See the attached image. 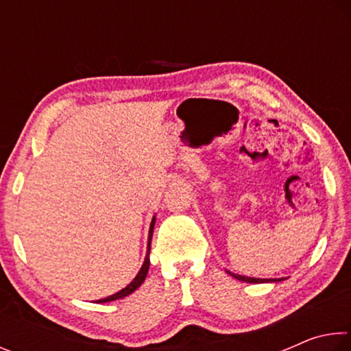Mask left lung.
I'll return each instance as SVG.
<instances>
[{"instance_id":"left-lung-1","label":"left lung","mask_w":351,"mask_h":351,"mask_svg":"<svg viewBox=\"0 0 351 351\" xmlns=\"http://www.w3.org/2000/svg\"><path fill=\"white\" fill-rule=\"evenodd\" d=\"M228 274L232 276L234 278H239V280L241 282H247V283H263V282H274L272 278H254V277H246V276H237V274H232V272L228 271ZM282 280V278H280ZM277 282V280H276Z\"/></svg>"}]
</instances>
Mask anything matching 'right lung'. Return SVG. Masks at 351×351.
Segmentation results:
<instances>
[{
  "instance_id": "add662e5",
  "label": "right lung",
  "mask_w": 351,
  "mask_h": 351,
  "mask_svg": "<svg viewBox=\"0 0 351 351\" xmlns=\"http://www.w3.org/2000/svg\"><path fill=\"white\" fill-rule=\"evenodd\" d=\"M154 218L152 219V224H150V232H148V246H147V255H145V261L144 265H142L141 271L138 272V276H136L133 278V282L128 285V287H125L123 289L119 291V293L112 294L110 297H105V299H100L97 300V304H105V302H112V300H117V299H123V297H127L128 294H132L133 291L138 289L142 283H144L145 277H147V272H148V268H150V258H148V255H150V246H152V237H153V228H154Z\"/></svg>"
}]
</instances>
